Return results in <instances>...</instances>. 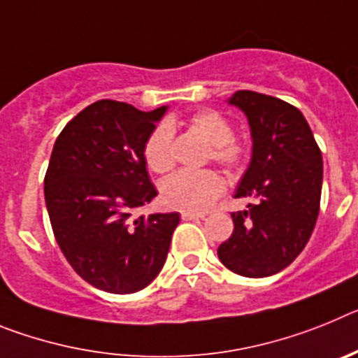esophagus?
<instances>
[{
  "mask_svg": "<svg viewBox=\"0 0 358 358\" xmlns=\"http://www.w3.org/2000/svg\"><path fill=\"white\" fill-rule=\"evenodd\" d=\"M206 213H197V211H181L182 220H197V218H204Z\"/></svg>",
  "mask_w": 358,
  "mask_h": 358,
  "instance_id": "obj_1",
  "label": "esophagus"
}]
</instances>
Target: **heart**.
Here are the masks:
<instances>
[{
	"instance_id": "b5f03b06",
	"label": "heart",
	"mask_w": 358,
	"mask_h": 358,
	"mask_svg": "<svg viewBox=\"0 0 358 358\" xmlns=\"http://www.w3.org/2000/svg\"><path fill=\"white\" fill-rule=\"evenodd\" d=\"M188 125L211 143L210 159L235 172L249 159V145L236 138L229 120L215 109L195 110ZM143 159L148 170L166 176L176 166L173 132L169 123H159L148 132L143 143ZM226 189L222 176L217 170H181L161 185V199L166 206L185 211H204Z\"/></svg>"
}]
</instances>
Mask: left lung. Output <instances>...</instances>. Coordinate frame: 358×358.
<instances>
[{
    "mask_svg": "<svg viewBox=\"0 0 358 358\" xmlns=\"http://www.w3.org/2000/svg\"><path fill=\"white\" fill-rule=\"evenodd\" d=\"M248 115L252 159L236 199L249 210L233 211V235L217 255L245 278L280 273L305 249L321 206L322 157L303 113L292 103L256 91H236L229 100Z\"/></svg>",
    "mask_w": 358,
    "mask_h": 358,
    "instance_id": "8db88e82",
    "label": "left lung"
}]
</instances>
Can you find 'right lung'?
I'll return each instance as SVG.
<instances>
[{
    "label": "right lung",
    "mask_w": 358,
    "mask_h": 358,
    "mask_svg": "<svg viewBox=\"0 0 358 358\" xmlns=\"http://www.w3.org/2000/svg\"><path fill=\"white\" fill-rule=\"evenodd\" d=\"M163 113L98 100L53 145L44 176L53 235L73 271L106 292L145 289L163 268L179 224V213L132 215L157 195L143 143Z\"/></svg>",
    "instance_id": "add662e5"
}]
</instances>
